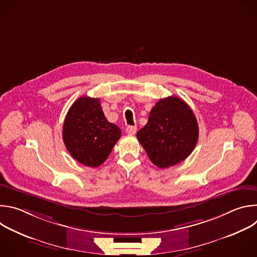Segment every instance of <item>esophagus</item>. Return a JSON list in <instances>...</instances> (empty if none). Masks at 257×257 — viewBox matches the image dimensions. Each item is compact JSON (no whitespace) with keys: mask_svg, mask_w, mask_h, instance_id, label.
Instances as JSON below:
<instances>
[{"mask_svg":"<svg viewBox=\"0 0 257 257\" xmlns=\"http://www.w3.org/2000/svg\"><path fill=\"white\" fill-rule=\"evenodd\" d=\"M137 131V127L136 126H127L126 128V132L129 134V135H134Z\"/></svg>","mask_w":257,"mask_h":257,"instance_id":"obj_1","label":"esophagus"}]
</instances>
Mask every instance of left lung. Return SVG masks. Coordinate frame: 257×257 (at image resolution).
<instances>
[{
  "label": "left lung",
  "instance_id": "8db88e82",
  "mask_svg": "<svg viewBox=\"0 0 257 257\" xmlns=\"http://www.w3.org/2000/svg\"><path fill=\"white\" fill-rule=\"evenodd\" d=\"M137 139L150 160L165 169L184 161L195 149L198 124L190 106L179 97L160 99Z\"/></svg>",
  "mask_w": 257,
  "mask_h": 257
}]
</instances>
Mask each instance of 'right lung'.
Returning <instances> with one entry per match:
<instances>
[{"instance_id":"obj_1","label":"right lung","mask_w":257,"mask_h":257,"mask_svg":"<svg viewBox=\"0 0 257 257\" xmlns=\"http://www.w3.org/2000/svg\"><path fill=\"white\" fill-rule=\"evenodd\" d=\"M121 134L120 128L104 117L99 98L89 96L74 101L63 125L67 151L77 162L91 168L106 160Z\"/></svg>"}]
</instances>
